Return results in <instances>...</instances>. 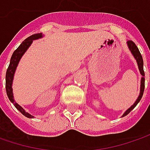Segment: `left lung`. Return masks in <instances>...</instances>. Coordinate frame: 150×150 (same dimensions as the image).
Segmentation results:
<instances>
[{
  "instance_id": "1",
  "label": "left lung",
  "mask_w": 150,
  "mask_h": 150,
  "mask_svg": "<svg viewBox=\"0 0 150 150\" xmlns=\"http://www.w3.org/2000/svg\"><path fill=\"white\" fill-rule=\"evenodd\" d=\"M127 47L131 53L132 54V56L134 57V58L136 59L137 64V66H138V69H139V72L142 75V78H141V85H140V93H139V95L137 98V100L135 101V103L129 108L127 110L125 111V113L122 115L121 117H124L126 115H127L128 114L133 110L135 107L137 106V104L139 103V101L141 100L142 97H143V94H144V81H145V78H144V61H143V57H142V55L139 52V50L137 48L135 43L132 40H128L127 42Z\"/></svg>"
}]
</instances>
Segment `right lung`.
Wrapping results in <instances>:
<instances>
[{"mask_svg": "<svg viewBox=\"0 0 150 150\" xmlns=\"http://www.w3.org/2000/svg\"><path fill=\"white\" fill-rule=\"evenodd\" d=\"M43 35H42V33L35 34V35H32L30 37H28L27 39L23 40L22 43L20 44V46L16 49L14 51L13 53L11 60H10V64H9L8 69L6 70V94H7V97H8L9 100L13 103V105L16 107V109L19 110L24 116H26L28 118H30V119L34 118V116L31 115L30 114H29L28 112H26L18 103H17L14 100L13 93V82L15 71L17 69V67L18 65V63L20 61L21 57H23V55L26 52V51L30 47L33 40L40 39V38L43 37Z\"/></svg>", "mask_w": 150, "mask_h": 150, "instance_id": "obj_1", "label": "right lung"}]
</instances>
